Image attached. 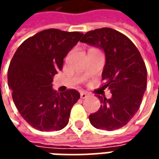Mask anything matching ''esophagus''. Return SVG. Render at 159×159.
<instances>
[{
  "instance_id": "obj_1",
  "label": "esophagus",
  "mask_w": 159,
  "mask_h": 159,
  "mask_svg": "<svg viewBox=\"0 0 159 159\" xmlns=\"http://www.w3.org/2000/svg\"><path fill=\"white\" fill-rule=\"evenodd\" d=\"M88 96H89V94H88V93H86V92H81V93H80V97H81L82 99L87 98Z\"/></svg>"
}]
</instances>
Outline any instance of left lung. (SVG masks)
Returning <instances> with one entry per match:
<instances>
[{
  "instance_id": "8db88e82",
  "label": "left lung",
  "mask_w": 159,
  "mask_h": 159,
  "mask_svg": "<svg viewBox=\"0 0 159 159\" xmlns=\"http://www.w3.org/2000/svg\"><path fill=\"white\" fill-rule=\"evenodd\" d=\"M102 49L105 64L102 73L111 97L97 95L101 107L89 115L97 129L111 131L125 125L137 112L147 87V70L135 45L126 36L111 28L89 31L80 40Z\"/></svg>"
}]
</instances>
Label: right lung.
Wrapping results in <instances>:
<instances>
[{"instance_id":"right-lung-1","label":"right lung","mask_w":159,"mask_h":159,"mask_svg":"<svg viewBox=\"0 0 159 159\" xmlns=\"http://www.w3.org/2000/svg\"><path fill=\"white\" fill-rule=\"evenodd\" d=\"M83 34L48 29L25 40L9 64L8 84L16 109L29 125L40 131H57L69 122L80 93H56L53 77Z\"/></svg>"}]
</instances>
